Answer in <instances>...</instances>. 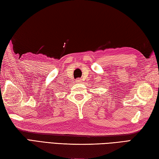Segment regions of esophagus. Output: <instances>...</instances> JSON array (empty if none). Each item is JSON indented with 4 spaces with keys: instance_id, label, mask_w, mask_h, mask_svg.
Instances as JSON below:
<instances>
[{
    "instance_id": "esophagus-1",
    "label": "esophagus",
    "mask_w": 159,
    "mask_h": 159,
    "mask_svg": "<svg viewBox=\"0 0 159 159\" xmlns=\"http://www.w3.org/2000/svg\"><path fill=\"white\" fill-rule=\"evenodd\" d=\"M81 80L80 79H77V80H76V83H77V84H80V83H81Z\"/></svg>"
}]
</instances>
